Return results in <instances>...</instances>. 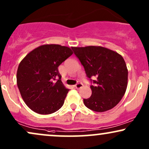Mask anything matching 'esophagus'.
I'll return each mask as SVG.
<instances>
[{
  "label": "esophagus",
  "mask_w": 149,
  "mask_h": 149,
  "mask_svg": "<svg viewBox=\"0 0 149 149\" xmlns=\"http://www.w3.org/2000/svg\"><path fill=\"white\" fill-rule=\"evenodd\" d=\"M83 84H82L81 83H76V85H75V88H76V89H80L82 87H83Z\"/></svg>",
  "instance_id": "obj_1"
}]
</instances>
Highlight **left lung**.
<instances>
[{
	"label": "left lung",
	"mask_w": 149,
	"mask_h": 149,
	"mask_svg": "<svg viewBox=\"0 0 149 149\" xmlns=\"http://www.w3.org/2000/svg\"><path fill=\"white\" fill-rule=\"evenodd\" d=\"M93 85L92 95L83 99L85 107L104 112L116 107L125 93L128 71L125 61L118 53L100 46L72 47ZM95 77L96 79L92 80Z\"/></svg>",
	"instance_id": "1"
}]
</instances>
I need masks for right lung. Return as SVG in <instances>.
<instances>
[{
	"label": "right lung",
	"instance_id": "obj_1",
	"mask_svg": "<svg viewBox=\"0 0 149 149\" xmlns=\"http://www.w3.org/2000/svg\"><path fill=\"white\" fill-rule=\"evenodd\" d=\"M73 54L68 47L44 45L34 49L18 66L17 83L22 99L34 112H56L64 103L69 89L61 80L58 66Z\"/></svg>",
	"mask_w": 149,
	"mask_h": 149
}]
</instances>
